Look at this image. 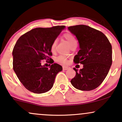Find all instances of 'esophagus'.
I'll list each match as a JSON object with an SVG mask.
<instances>
[{
	"mask_svg": "<svg viewBox=\"0 0 122 122\" xmlns=\"http://www.w3.org/2000/svg\"><path fill=\"white\" fill-rule=\"evenodd\" d=\"M68 68H69V67L68 66H63V70H67Z\"/></svg>",
	"mask_w": 122,
	"mask_h": 122,
	"instance_id": "obj_1",
	"label": "esophagus"
}]
</instances>
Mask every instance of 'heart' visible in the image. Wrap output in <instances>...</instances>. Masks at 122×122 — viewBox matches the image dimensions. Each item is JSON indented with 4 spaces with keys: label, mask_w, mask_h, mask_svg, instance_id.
<instances>
[{
    "label": "heart",
    "mask_w": 122,
    "mask_h": 122,
    "mask_svg": "<svg viewBox=\"0 0 122 122\" xmlns=\"http://www.w3.org/2000/svg\"><path fill=\"white\" fill-rule=\"evenodd\" d=\"M63 37L68 42V44L70 45V46L71 47L75 44H77V41H76V38L75 37L74 35H72V33L70 32L66 33L63 35ZM57 40L55 39L53 41L52 43L51 46V50L52 52L56 51V47H57ZM57 61L58 62L61 63L62 64H66L67 62V57L65 56L61 55L57 57Z\"/></svg>",
    "instance_id": "obj_1"
}]
</instances>
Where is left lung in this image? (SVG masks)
Here are the masks:
<instances>
[{
	"mask_svg": "<svg viewBox=\"0 0 122 122\" xmlns=\"http://www.w3.org/2000/svg\"><path fill=\"white\" fill-rule=\"evenodd\" d=\"M68 29L76 35L80 48L74 62L83 65L79 71L74 68L76 75L71 83L81 91L93 90L102 84L112 65L111 44L103 33L89 26H72Z\"/></svg>",
	"mask_w": 122,
	"mask_h": 122,
	"instance_id": "obj_1",
	"label": "left lung"
}]
</instances>
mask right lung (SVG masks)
Wrapping results in <instances>:
<instances>
[{"instance_id":"right-lung-1","label":"right lung","mask_w":122,"mask_h":122,"mask_svg":"<svg viewBox=\"0 0 122 122\" xmlns=\"http://www.w3.org/2000/svg\"><path fill=\"white\" fill-rule=\"evenodd\" d=\"M65 26L37 28L22 35L13 50V69L19 80L28 91L43 93L50 91L62 67L53 63L51 46ZM43 60L52 64L50 68L41 65Z\"/></svg>"}]
</instances>
